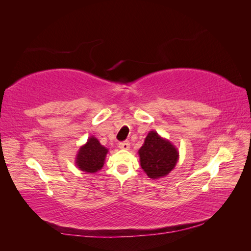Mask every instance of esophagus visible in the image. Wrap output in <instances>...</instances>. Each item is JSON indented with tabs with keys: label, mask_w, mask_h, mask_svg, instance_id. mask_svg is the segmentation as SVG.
I'll return each instance as SVG.
<instances>
[{
	"label": "esophagus",
	"mask_w": 251,
	"mask_h": 251,
	"mask_svg": "<svg viewBox=\"0 0 251 251\" xmlns=\"http://www.w3.org/2000/svg\"><path fill=\"white\" fill-rule=\"evenodd\" d=\"M129 147H130V143L128 141H123L119 143V148L121 150H129Z\"/></svg>",
	"instance_id": "obj_1"
}]
</instances>
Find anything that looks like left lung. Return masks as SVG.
<instances>
[{"label":"left lung","instance_id":"left-lung-1","mask_svg":"<svg viewBox=\"0 0 251 251\" xmlns=\"http://www.w3.org/2000/svg\"><path fill=\"white\" fill-rule=\"evenodd\" d=\"M140 165L149 178L166 177L176 167L179 151L168 139L159 136L155 130L149 131L145 142L138 151Z\"/></svg>","mask_w":251,"mask_h":251}]
</instances>
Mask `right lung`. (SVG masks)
Listing matches in <instances>:
<instances>
[{
  "label": "right lung",
  "instance_id": "right-lung-1",
  "mask_svg": "<svg viewBox=\"0 0 251 251\" xmlns=\"http://www.w3.org/2000/svg\"><path fill=\"white\" fill-rule=\"evenodd\" d=\"M108 152V149L101 145L97 138L90 136L87 142L78 149L75 156L76 167L85 173H97L103 167Z\"/></svg>",
  "mask_w": 251,
  "mask_h": 251
}]
</instances>
